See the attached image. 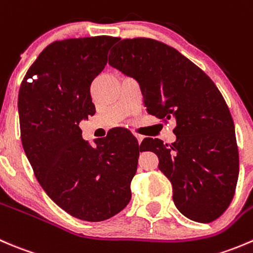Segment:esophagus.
I'll use <instances>...</instances> for the list:
<instances>
[{
    "label": "esophagus",
    "mask_w": 253,
    "mask_h": 253,
    "mask_svg": "<svg viewBox=\"0 0 253 253\" xmlns=\"http://www.w3.org/2000/svg\"><path fill=\"white\" fill-rule=\"evenodd\" d=\"M135 137H136V140L139 144L142 141V139H144V136H141V135H135Z\"/></svg>",
    "instance_id": "esophagus-1"
}]
</instances>
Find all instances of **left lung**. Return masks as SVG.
I'll return each instance as SVG.
<instances>
[{
    "label": "left lung",
    "mask_w": 253,
    "mask_h": 253,
    "mask_svg": "<svg viewBox=\"0 0 253 253\" xmlns=\"http://www.w3.org/2000/svg\"><path fill=\"white\" fill-rule=\"evenodd\" d=\"M109 65L136 80L150 114L176 122L171 145L152 137L140 145L159 157L174 206L194 221L217 219L234 198L239 151L231 114L214 82L176 49L149 38L119 42Z\"/></svg>",
    "instance_id": "1"
}]
</instances>
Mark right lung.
Listing matches in <instances>:
<instances>
[{"label": "right lung", "mask_w": 253, "mask_h": 253, "mask_svg": "<svg viewBox=\"0 0 253 253\" xmlns=\"http://www.w3.org/2000/svg\"><path fill=\"white\" fill-rule=\"evenodd\" d=\"M117 39L102 36L51 42L19 88L22 145L34 174L55 204L84 221H103L126 208L142 151L126 130L94 139L92 146L79 126L96 113L91 84L106 67Z\"/></svg>", "instance_id": "add662e5"}]
</instances>
